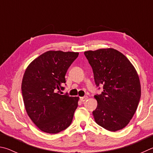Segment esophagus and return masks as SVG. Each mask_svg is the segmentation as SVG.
<instances>
[{
	"mask_svg": "<svg viewBox=\"0 0 153 153\" xmlns=\"http://www.w3.org/2000/svg\"><path fill=\"white\" fill-rule=\"evenodd\" d=\"M88 99L87 96H85V97H80V100L82 101V102H84V101H86Z\"/></svg>",
	"mask_w": 153,
	"mask_h": 153,
	"instance_id": "34e87169",
	"label": "esophagus"
}]
</instances>
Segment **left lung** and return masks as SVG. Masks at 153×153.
<instances>
[{
  "label": "left lung",
  "mask_w": 153,
  "mask_h": 153,
  "mask_svg": "<svg viewBox=\"0 0 153 153\" xmlns=\"http://www.w3.org/2000/svg\"><path fill=\"white\" fill-rule=\"evenodd\" d=\"M91 66L95 84L103 91L94 97L97 106L93 111L95 122L116 132L125 128L138 108L141 87L137 72L130 60L114 48L84 52Z\"/></svg>",
  "instance_id": "8db88e82"
}]
</instances>
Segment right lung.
I'll return each instance as SVG.
<instances>
[{
    "label": "right lung",
    "mask_w": 153,
    "mask_h": 153,
    "mask_svg": "<svg viewBox=\"0 0 153 153\" xmlns=\"http://www.w3.org/2000/svg\"><path fill=\"white\" fill-rule=\"evenodd\" d=\"M79 52L48 51L29 64L21 91L27 114L42 132L57 134L71 125L79 97L60 93Z\"/></svg>",
    "instance_id": "1"
}]
</instances>
